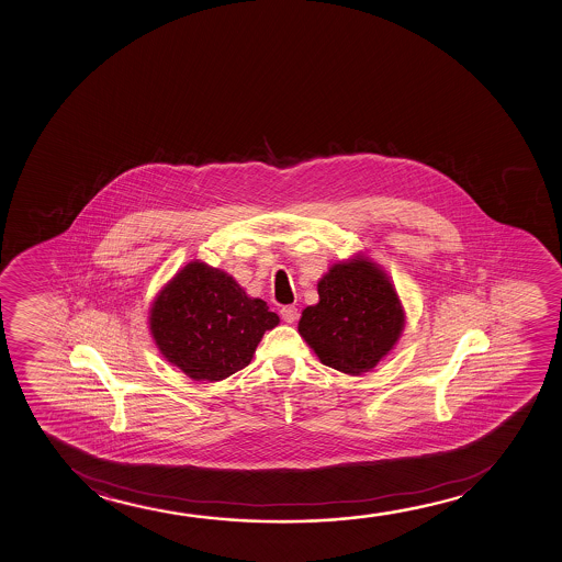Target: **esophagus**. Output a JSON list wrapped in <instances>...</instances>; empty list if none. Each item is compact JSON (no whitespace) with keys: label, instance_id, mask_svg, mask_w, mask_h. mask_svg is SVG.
Segmentation results:
<instances>
[{"label":"esophagus","instance_id":"34e87169","mask_svg":"<svg viewBox=\"0 0 562 562\" xmlns=\"http://www.w3.org/2000/svg\"><path fill=\"white\" fill-rule=\"evenodd\" d=\"M280 316H282V321L288 324L295 323L297 321V308L293 307V305H285V307L280 308Z\"/></svg>","mask_w":562,"mask_h":562}]
</instances>
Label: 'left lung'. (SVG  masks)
I'll return each instance as SVG.
<instances>
[{
  "label": "left lung",
  "mask_w": 562,
  "mask_h": 562,
  "mask_svg": "<svg viewBox=\"0 0 562 562\" xmlns=\"http://www.w3.org/2000/svg\"><path fill=\"white\" fill-rule=\"evenodd\" d=\"M318 297L303 311L300 334L326 367L369 372L400 339L405 324L400 297L367 259L334 265L318 282Z\"/></svg>",
  "instance_id": "8db88e82"
}]
</instances>
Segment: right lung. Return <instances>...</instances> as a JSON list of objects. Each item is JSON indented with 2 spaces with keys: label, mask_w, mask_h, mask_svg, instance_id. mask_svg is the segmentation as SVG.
Masks as SVG:
<instances>
[{
  "label": "right lung",
  "mask_w": 562,
  "mask_h": 562,
  "mask_svg": "<svg viewBox=\"0 0 562 562\" xmlns=\"http://www.w3.org/2000/svg\"><path fill=\"white\" fill-rule=\"evenodd\" d=\"M280 323L234 278L190 262L162 290L149 316L155 344L193 380H224L246 369L262 334Z\"/></svg>",
  "instance_id": "1"
}]
</instances>
